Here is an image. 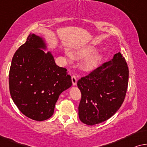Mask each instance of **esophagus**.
I'll list each match as a JSON object with an SVG mask.
<instances>
[{
    "label": "esophagus",
    "instance_id": "1",
    "mask_svg": "<svg viewBox=\"0 0 147 147\" xmlns=\"http://www.w3.org/2000/svg\"><path fill=\"white\" fill-rule=\"evenodd\" d=\"M72 82H73V85L75 86L76 84V82H77V79H76V76L73 75L72 76Z\"/></svg>",
    "mask_w": 147,
    "mask_h": 147
}]
</instances>
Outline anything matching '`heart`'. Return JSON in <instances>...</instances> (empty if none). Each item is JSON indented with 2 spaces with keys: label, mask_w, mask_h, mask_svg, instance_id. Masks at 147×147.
Masks as SVG:
<instances>
[{
  "label": "heart",
  "mask_w": 147,
  "mask_h": 147,
  "mask_svg": "<svg viewBox=\"0 0 147 147\" xmlns=\"http://www.w3.org/2000/svg\"><path fill=\"white\" fill-rule=\"evenodd\" d=\"M97 49L94 46H86L78 49L76 51L75 55L79 59H84L82 61L81 69L84 71L90 72L96 69L100 64L102 56L100 53L96 52ZM67 55L70 59L73 58L72 54L67 51Z\"/></svg>",
  "instance_id": "1"
}]
</instances>
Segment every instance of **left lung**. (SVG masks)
Returning a JSON list of instances; mask_svg holds the SVG:
<instances>
[{
	"instance_id": "1",
	"label": "left lung",
	"mask_w": 147,
	"mask_h": 147,
	"mask_svg": "<svg viewBox=\"0 0 147 147\" xmlns=\"http://www.w3.org/2000/svg\"><path fill=\"white\" fill-rule=\"evenodd\" d=\"M129 67L121 53L78 80L81 92L78 117L86 125L102 123L121 107L127 93Z\"/></svg>"
}]
</instances>
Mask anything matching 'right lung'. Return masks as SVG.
I'll list each match as a JSON object with an SVG mask.
<instances>
[{
  "label": "right lung",
  "instance_id": "right-lung-1",
  "mask_svg": "<svg viewBox=\"0 0 147 147\" xmlns=\"http://www.w3.org/2000/svg\"><path fill=\"white\" fill-rule=\"evenodd\" d=\"M42 37L28 35L12 58L9 90L12 100L22 114L37 121L51 117L62 92L72 85L65 68L56 65Z\"/></svg>",
  "mask_w": 147,
  "mask_h": 147
}]
</instances>
